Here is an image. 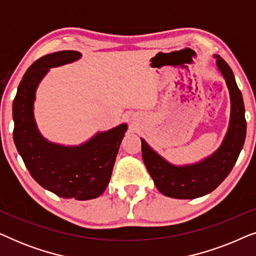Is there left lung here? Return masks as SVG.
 Returning <instances> with one entry per match:
<instances>
[{"instance_id":"left-lung-1","label":"left lung","mask_w":256,"mask_h":256,"mask_svg":"<svg viewBox=\"0 0 256 256\" xmlns=\"http://www.w3.org/2000/svg\"><path fill=\"white\" fill-rule=\"evenodd\" d=\"M216 68L225 79L230 100L228 128L219 148L211 155L190 164H174L160 156L144 138L142 158L160 194L176 199H194L216 190L233 169L246 138V118L242 94L232 70L220 56L213 54Z\"/></svg>"}]
</instances>
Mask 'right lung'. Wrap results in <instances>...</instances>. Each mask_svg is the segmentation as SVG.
Segmentation results:
<instances>
[{"label":"right lung","instance_id":"1","mask_svg":"<svg viewBox=\"0 0 256 256\" xmlns=\"http://www.w3.org/2000/svg\"><path fill=\"white\" fill-rule=\"evenodd\" d=\"M78 51L44 56L26 70L12 104L14 142L34 180L62 198H98L110 184L127 124L98 132L78 146L48 141L40 134L34 114L38 86L50 68L79 60Z\"/></svg>","mask_w":256,"mask_h":256}]
</instances>
